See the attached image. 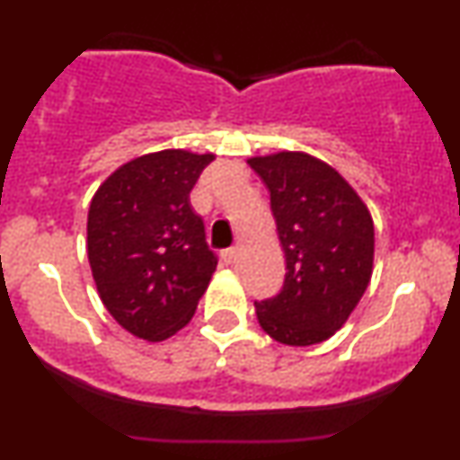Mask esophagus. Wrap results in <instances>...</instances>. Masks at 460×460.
I'll list each match as a JSON object with an SVG mask.
<instances>
[{
	"mask_svg": "<svg viewBox=\"0 0 460 460\" xmlns=\"http://www.w3.org/2000/svg\"><path fill=\"white\" fill-rule=\"evenodd\" d=\"M234 260H235V248H234V246L225 248V251L220 252V261H223L225 266H229V263H234Z\"/></svg>",
	"mask_w": 460,
	"mask_h": 460,
	"instance_id": "esophagus-1",
	"label": "esophagus"
}]
</instances>
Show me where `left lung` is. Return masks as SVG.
<instances>
[{
  "label": "left lung",
  "mask_w": 460,
  "mask_h": 460,
  "mask_svg": "<svg viewBox=\"0 0 460 460\" xmlns=\"http://www.w3.org/2000/svg\"><path fill=\"white\" fill-rule=\"evenodd\" d=\"M246 162L270 190L288 263L281 292L255 303L257 320L279 344H320L346 324L372 279V214L331 164L309 153L277 151Z\"/></svg>",
  "instance_id": "1"
}]
</instances>
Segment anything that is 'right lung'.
I'll return each instance as SVG.
<instances>
[{
    "instance_id": "obj_1",
    "label": "right lung",
    "mask_w": 460,
    "mask_h": 460,
    "mask_svg": "<svg viewBox=\"0 0 460 460\" xmlns=\"http://www.w3.org/2000/svg\"><path fill=\"white\" fill-rule=\"evenodd\" d=\"M214 153L164 149L120 164L88 209V261L110 315L134 337L164 341L192 320L218 257L190 205Z\"/></svg>"
}]
</instances>
